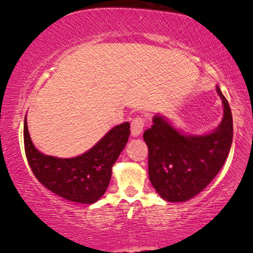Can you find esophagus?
I'll list each match as a JSON object with an SVG mask.
<instances>
[{"label": "esophagus", "mask_w": 253, "mask_h": 253, "mask_svg": "<svg viewBox=\"0 0 253 253\" xmlns=\"http://www.w3.org/2000/svg\"><path fill=\"white\" fill-rule=\"evenodd\" d=\"M145 123L142 118H135L130 124V131L132 137H138L142 135Z\"/></svg>", "instance_id": "34e87169"}]
</instances>
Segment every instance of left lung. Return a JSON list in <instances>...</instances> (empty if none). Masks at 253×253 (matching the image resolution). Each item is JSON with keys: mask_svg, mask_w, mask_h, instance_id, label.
<instances>
[{"mask_svg": "<svg viewBox=\"0 0 253 253\" xmlns=\"http://www.w3.org/2000/svg\"><path fill=\"white\" fill-rule=\"evenodd\" d=\"M216 91L223 117L212 131L201 135L184 132L168 118L156 115L144 132L148 146V175L158 195L168 202H186L203 191L220 172L233 139V121L228 100Z\"/></svg>", "mask_w": 253, "mask_h": 253, "instance_id": "obj_1", "label": "left lung"}]
</instances>
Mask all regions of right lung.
Masks as SVG:
<instances>
[{"mask_svg":"<svg viewBox=\"0 0 253 253\" xmlns=\"http://www.w3.org/2000/svg\"><path fill=\"white\" fill-rule=\"evenodd\" d=\"M129 123L115 126L81 155L60 158L36 148L24 118V149L30 168L42 185L71 202L93 204L105 194L111 169L130 135Z\"/></svg>","mask_w":253,"mask_h":253,"instance_id":"1","label":"right lung"}]
</instances>
